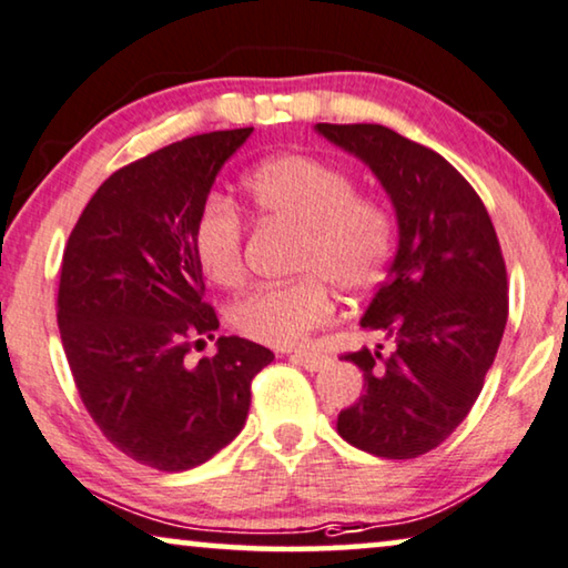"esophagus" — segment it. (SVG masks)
I'll return each instance as SVG.
<instances>
[{
    "label": "esophagus",
    "instance_id": "34e87169",
    "mask_svg": "<svg viewBox=\"0 0 568 568\" xmlns=\"http://www.w3.org/2000/svg\"><path fill=\"white\" fill-rule=\"evenodd\" d=\"M291 359L295 365L306 367L308 372H318L332 365V357H326V354H318V352H295L291 354Z\"/></svg>",
    "mask_w": 568,
    "mask_h": 568
}]
</instances>
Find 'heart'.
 Returning a JSON list of instances; mask_svg holds the SVG:
<instances>
[{
    "label": "heart",
    "instance_id": "1",
    "mask_svg": "<svg viewBox=\"0 0 568 568\" xmlns=\"http://www.w3.org/2000/svg\"><path fill=\"white\" fill-rule=\"evenodd\" d=\"M244 189L262 219L298 230V277L242 295L230 306V324L260 344L298 346L334 318L332 287L357 295L383 281L397 242V214L385 199L359 193L349 171L295 152L250 171ZM193 255L211 283L234 287L244 281V224L230 199H203Z\"/></svg>",
    "mask_w": 568,
    "mask_h": 568
}]
</instances>
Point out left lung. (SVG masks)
Listing matches in <instances>:
<instances>
[{
    "label": "left lung",
    "mask_w": 568,
    "mask_h": 568,
    "mask_svg": "<svg viewBox=\"0 0 568 568\" xmlns=\"http://www.w3.org/2000/svg\"><path fill=\"white\" fill-rule=\"evenodd\" d=\"M316 130L372 168L393 199L400 244L362 328L387 346L346 352L365 395L338 413L344 442L416 459L469 416L507 324V270L485 203L438 152L383 124Z\"/></svg>",
    "instance_id": "8db88e82"
}]
</instances>
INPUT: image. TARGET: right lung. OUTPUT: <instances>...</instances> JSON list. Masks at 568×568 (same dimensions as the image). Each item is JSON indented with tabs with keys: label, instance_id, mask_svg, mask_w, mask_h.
Here are the masks:
<instances>
[{
	"label": "right lung",
	"instance_id": "right-lung-1",
	"mask_svg": "<svg viewBox=\"0 0 568 568\" xmlns=\"http://www.w3.org/2000/svg\"><path fill=\"white\" fill-rule=\"evenodd\" d=\"M250 134H196L120 168L63 250L58 328L81 403L122 454L160 471L222 452L247 420L252 377L275 357L250 338L219 336L216 357L189 362L219 328L193 224Z\"/></svg>",
	"mask_w": 568,
	"mask_h": 568
}]
</instances>
